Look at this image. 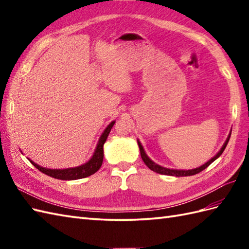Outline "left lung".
Instances as JSON below:
<instances>
[{"instance_id":"obj_1","label":"left lung","mask_w":249,"mask_h":249,"mask_svg":"<svg viewBox=\"0 0 249 249\" xmlns=\"http://www.w3.org/2000/svg\"><path fill=\"white\" fill-rule=\"evenodd\" d=\"M230 136H231V131L229 133V136L228 138L226 139L224 145L221 146V149L219 150V152L216 154L214 157L211 158V160L209 161H206L204 165L200 166L198 168H195V169H190V170H179V169H169V168H166V167H162L160 165H158V163L153 161L151 158L146 155V153L143 149V146H142L141 142L139 140H137V142H138V145H139V150H140V154H141V158L142 160L144 161L145 165L149 167L152 171H154L156 173H160V174H165V176H172V177H189V176H194V174H197L199 172H201L202 170H204V169L206 167H209L211 163H212L214 160H217V158L223 154L224 150L226 149L227 144H228V141L230 139Z\"/></svg>"}]
</instances>
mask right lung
<instances>
[{
	"label": "right lung",
	"mask_w": 249,
	"mask_h": 249,
	"mask_svg": "<svg viewBox=\"0 0 249 249\" xmlns=\"http://www.w3.org/2000/svg\"><path fill=\"white\" fill-rule=\"evenodd\" d=\"M115 121H112L111 123L106 127L104 130V133L100 136V138L97 142L96 149L94 151L93 156L89 158V160L83 163L81 166L78 167H73V168H66V169H48V168H44L39 165H37L33 160H31V163L35 168L38 169L40 172H43L47 176H49L51 178H54L57 179H64V181H72V179H79V178H83L92 176L96 171L99 170V168L103 165V160H104V144L106 140H107L109 133L112 126L114 125Z\"/></svg>",
	"instance_id": "obj_1"
}]
</instances>
